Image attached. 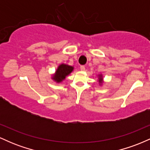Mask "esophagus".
<instances>
[{"mask_svg":"<svg viewBox=\"0 0 150 150\" xmlns=\"http://www.w3.org/2000/svg\"><path fill=\"white\" fill-rule=\"evenodd\" d=\"M80 70H81V71H85V66H83V65L80 66Z\"/></svg>","mask_w":150,"mask_h":150,"instance_id":"1","label":"esophagus"}]
</instances>
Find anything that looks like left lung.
Instances as JSON below:
<instances>
[{"instance_id": "1", "label": "left lung", "mask_w": 150, "mask_h": 150, "mask_svg": "<svg viewBox=\"0 0 150 150\" xmlns=\"http://www.w3.org/2000/svg\"><path fill=\"white\" fill-rule=\"evenodd\" d=\"M97 77L99 86H102L103 83H104V77H103V75L102 74H99V75H97Z\"/></svg>"}]
</instances>
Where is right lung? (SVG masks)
<instances>
[{
  "mask_svg": "<svg viewBox=\"0 0 150 150\" xmlns=\"http://www.w3.org/2000/svg\"><path fill=\"white\" fill-rule=\"evenodd\" d=\"M74 67L66 63H61L58 66L57 69L52 75L51 79L56 83H61L73 71Z\"/></svg>",
  "mask_w": 150,
  "mask_h": 150,
  "instance_id": "right-lung-1",
  "label": "right lung"
}]
</instances>
